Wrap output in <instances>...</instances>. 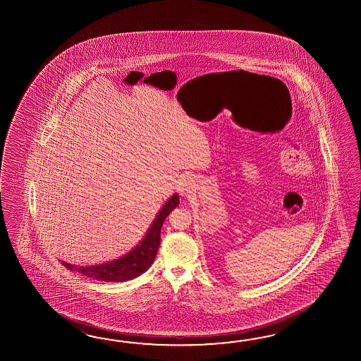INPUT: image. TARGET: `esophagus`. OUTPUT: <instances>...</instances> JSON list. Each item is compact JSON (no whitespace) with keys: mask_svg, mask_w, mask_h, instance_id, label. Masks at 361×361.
<instances>
[{"mask_svg":"<svg viewBox=\"0 0 361 361\" xmlns=\"http://www.w3.org/2000/svg\"><path fill=\"white\" fill-rule=\"evenodd\" d=\"M179 188H180V191H188L190 190V184L187 183V182H183V183H180Z\"/></svg>","mask_w":361,"mask_h":361,"instance_id":"34e87169","label":"esophagus"}]
</instances>
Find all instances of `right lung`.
<instances>
[{
	"label": "right lung",
	"mask_w": 361,
	"mask_h": 361,
	"mask_svg": "<svg viewBox=\"0 0 361 361\" xmlns=\"http://www.w3.org/2000/svg\"><path fill=\"white\" fill-rule=\"evenodd\" d=\"M179 204V197L177 193L171 196V199L164 205L161 212L156 216L151 228L147 232L145 238L139 243V245L131 250L130 253L123 255V258H118L114 262H108L98 266H73L66 262H61V264L68 269L69 271H75L84 276L92 277L98 281H128L131 279L142 275L149 269V266L154 261V257L160 246L161 240V227L165 218L170 214L173 209H176Z\"/></svg>",
	"instance_id": "1"
}]
</instances>
